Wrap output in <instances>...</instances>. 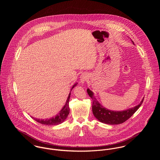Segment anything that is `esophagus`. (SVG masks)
Listing matches in <instances>:
<instances>
[{"mask_svg":"<svg viewBox=\"0 0 160 160\" xmlns=\"http://www.w3.org/2000/svg\"><path fill=\"white\" fill-rule=\"evenodd\" d=\"M87 79H88V74L86 73H82L80 76V83H81L82 84H84L87 80Z\"/></svg>","mask_w":160,"mask_h":160,"instance_id":"1","label":"esophagus"}]
</instances>
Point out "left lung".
<instances>
[{"label": "left lung", "instance_id": "1", "mask_svg": "<svg viewBox=\"0 0 160 160\" xmlns=\"http://www.w3.org/2000/svg\"><path fill=\"white\" fill-rule=\"evenodd\" d=\"M87 92L92 99V112L94 116L100 122L108 124H119L125 122L137 111L143 101V98L139 105L134 108L122 112H114L103 108L93 97V93L89 89Z\"/></svg>", "mask_w": 160, "mask_h": 160}]
</instances>
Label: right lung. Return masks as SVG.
<instances>
[{
	"instance_id": "right-lung-1",
	"label": "right lung",
	"mask_w": 160,
	"mask_h": 160,
	"mask_svg": "<svg viewBox=\"0 0 160 160\" xmlns=\"http://www.w3.org/2000/svg\"><path fill=\"white\" fill-rule=\"evenodd\" d=\"M78 84H74V86H72V89H73ZM71 89V90H72ZM70 95H71V92L69 94L68 99L67 100L66 104L64 106V107L62 108V110L60 112V113H58V115H57L55 117H53L52 118H50L49 119H36L34 118V119H35L37 122L42 124H45L47 126H52V125H57L59 124L62 123L65 119L66 118L68 117V115L69 113V98H70Z\"/></svg>"
}]
</instances>
